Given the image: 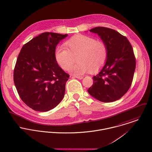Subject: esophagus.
I'll list each match as a JSON object with an SVG mask.
<instances>
[{"mask_svg": "<svg viewBox=\"0 0 152 152\" xmlns=\"http://www.w3.org/2000/svg\"><path fill=\"white\" fill-rule=\"evenodd\" d=\"M73 77H75L76 78H77L79 79H82L83 78V76H73Z\"/></svg>", "mask_w": 152, "mask_h": 152, "instance_id": "esophagus-1", "label": "esophagus"}]
</instances>
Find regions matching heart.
<instances>
[{
    "label": "heart",
    "mask_w": 152,
    "mask_h": 152,
    "mask_svg": "<svg viewBox=\"0 0 152 152\" xmlns=\"http://www.w3.org/2000/svg\"><path fill=\"white\" fill-rule=\"evenodd\" d=\"M64 45L67 49L63 46L56 48L55 59L63 69L68 70L76 58L78 63L69 69L70 73L76 75L99 71L105 64L108 57L106 43L88 36L75 35L67 40Z\"/></svg>",
    "instance_id": "heart-1"
}]
</instances>
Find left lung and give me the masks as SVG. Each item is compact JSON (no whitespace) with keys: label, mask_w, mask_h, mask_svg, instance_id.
<instances>
[{"label":"left lung","mask_w":152,"mask_h":152,"mask_svg":"<svg viewBox=\"0 0 152 152\" xmlns=\"http://www.w3.org/2000/svg\"><path fill=\"white\" fill-rule=\"evenodd\" d=\"M106 43L108 57L96 76L88 93L95 99L108 103L121 99L131 86L136 68V58L128 39L115 30L96 27L90 30Z\"/></svg>","instance_id":"obj_1"}]
</instances>
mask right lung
<instances>
[{
    "label": "right lung",
    "instance_id": "obj_1",
    "mask_svg": "<svg viewBox=\"0 0 152 152\" xmlns=\"http://www.w3.org/2000/svg\"><path fill=\"white\" fill-rule=\"evenodd\" d=\"M67 36L43 33L25 44L18 55L14 83L22 100L34 110L49 111L63 98L69 75L58 65L55 50L58 43Z\"/></svg>",
    "mask_w": 152,
    "mask_h": 152
}]
</instances>
